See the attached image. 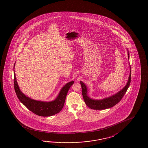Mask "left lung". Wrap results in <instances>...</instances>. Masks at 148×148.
I'll return each mask as SVG.
<instances>
[{"label": "left lung", "instance_id": "obj_1", "mask_svg": "<svg viewBox=\"0 0 148 148\" xmlns=\"http://www.w3.org/2000/svg\"><path fill=\"white\" fill-rule=\"evenodd\" d=\"M127 55H128V64L130 68V74L128 76V79L127 81L125 86L122 89L120 90L118 92H116L115 94L112 95L108 97H105L103 99H93L90 97L88 95V89L87 86L85 85V83L80 81V84L82 86V95L83 99H84L86 104L91 109H95V110H102L111 108L114 106L116 104H118L123 97L124 95L125 94L127 90L130 85L131 80V66L129 62L130 59V53L128 50L127 49Z\"/></svg>", "mask_w": 148, "mask_h": 148}]
</instances>
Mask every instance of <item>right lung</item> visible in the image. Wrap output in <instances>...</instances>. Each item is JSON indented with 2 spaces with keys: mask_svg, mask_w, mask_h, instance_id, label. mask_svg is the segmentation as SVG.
<instances>
[{
  "mask_svg": "<svg viewBox=\"0 0 148 148\" xmlns=\"http://www.w3.org/2000/svg\"><path fill=\"white\" fill-rule=\"evenodd\" d=\"M15 63L13 68L15 91L21 102L29 110L40 116H51L60 112L64 106L68 91L74 84V81H71L64 85L61 89L57 97L51 101L47 102L32 99L26 96L20 90L15 73Z\"/></svg>",
  "mask_w": 148,
  "mask_h": 148,
  "instance_id": "1",
  "label": "right lung"
}]
</instances>
